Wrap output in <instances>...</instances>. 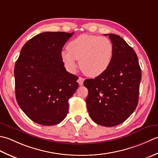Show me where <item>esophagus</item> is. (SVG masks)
I'll return each mask as SVG.
<instances>
[{
	"instance_id": "obj_1",
	"label": "esophagus",
	"mask_w": 158,
	"mask_h": 158,
	"mask_svg": "<svg viewBox=\"0 0 158 158\" xmlns=\"http://www.w3.org/2000/svg\"><path fill=\"white\" fill-rule=\"evenodd\" d=\"M84 80H85V79H84L83 78H82V77H79V78L78 80V82L80 86H82L83 85Z\"/></svg>"
}]
</instances>
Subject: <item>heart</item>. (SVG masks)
<instances>
[{"instance_id":"1","label":"heart","mask_w":158,"mask_h":158,"mask_svg":"<svg viewBox=\"0 0 158 158\" xmlns=\"http://www.w3.org/2000/svg\"><path fill=\"white\" fill-rule=\"evenodd\" d=\"M67 50L61 52V59L69 72L73 73L79 60L80 68L89 77L104 73L112 62L114 47L106 37L84 34L70 41Z\"/></svg>"}]
</instances>
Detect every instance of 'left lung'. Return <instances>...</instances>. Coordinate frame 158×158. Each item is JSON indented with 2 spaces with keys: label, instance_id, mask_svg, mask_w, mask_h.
I'll return each instance as SVG.
<instances>
[{
  "label": "left lung",
  "instance_id": "8db88e82",
  "mask_svg": "<svg viewBox=\"0 0 158 158\" xmlns=\"http://www.w3.org/2000/svg\"><path fill=\"white\" fill-rule=\"evenodd\" d=\"M108 35L114 47L112 62L102 75L87 79L86 107L92 120L106 127L123 123L138 103L141 69L136 52L123 38Z\"/></svg>",
  "mask_w": 158,
  "mask_h": 158
}]
</instances>
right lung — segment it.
<instances>
[{"instance_id":"obj_1","label":"right lung","mask_w":158,"mask_h":158,"mask_svg":"<svg viewBox=\"0 0 158 158\" xmlns=\"http://www.w3.org/2000/svg\"><path fill=\"white\" fill-rule=\"evenodd\" d=\"M73 33L45 32L22 47L16 60L15 98L28 118L42 125H54L66 117L69 99L78 88V77L66 71L63 47Z\"/></svg>"}]
</instances>
